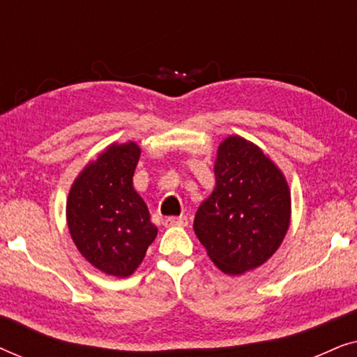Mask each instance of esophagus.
I'll return each mask as SVG.
<instances>
[{
  "label": "esophagus",
  "mask_w": 357,
  "mask_h": 357,
  "mask_svg": "<svg viewBox=\"0 0 357 357\" xmlns=\"http://www.w3.org/2000/svg\"><path fill=\"white\" fill-rule=\"evenodd\" d=\"M188 219L187 216H170L164 219V226L165 227H172V226H187Z\"/></svg>",
  "instance_id": "1"
}]
</instances>
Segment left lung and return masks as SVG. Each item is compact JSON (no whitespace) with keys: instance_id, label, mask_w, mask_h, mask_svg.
Listing matches in <instances>:
<instances>
[{"instance_id":"1","label":"left lung","mask_w":357,"mask_h":357,"mask_svg":"<svg viewBox=\"0 0 357 357\" xmlns=\"http://www.w3.org/2000/svg\"><path fill=\"white\" fill-rule=\"evenodd\" d=\"M216 185L199 204L193 229L208 257L226 275L261 266L284 238L291 192L278 165L241 136L219 144Z\"/></svg>"}]
</instances>
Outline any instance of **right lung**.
<instances>
[{"label": "right lung", "mask_w": 357, "mask_h": 357, "mask_svg": "<svg viewBox=\"0 0 357 357\" xmlns=\"http://www.w3.org/2000/svg\"><path fill=\"white\" fill-rule=\"evenodd\" d=\"M141 155L128 141L110 144L81 170L66 199V221L81 255L105 275H133L158 236L144 199L133 188Z\"/></svg>", "instance_id": "add662e5"}]
</instances>
